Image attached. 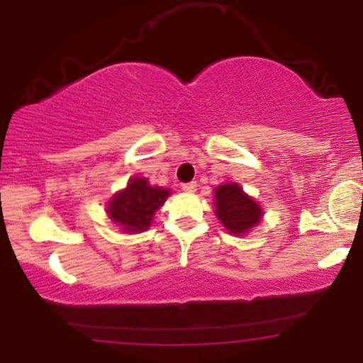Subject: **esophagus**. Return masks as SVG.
<instances>
[{
    "mask_svg": "<svg viewBox=\"0 0 363 363\" xmlns=\"http://www.w3.org/2000/svg\"><path fill=\"white\" fill-rule=\"evenodd\" d=\"M196 182H187V184H182V191H184V193H194L196 191Z\"/></svg>",
    "mask_w": 363,
    "mask_h": 363,
    "instance_id": "esophagus-1",
    "label": "esophagus"
}]
</instances>
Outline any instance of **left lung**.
<instances>
[{
    "mask_svg": "<svg viewBox=\"0 0 363 363\" xmlns=\"http://www.w3.org/2000/svg\"><path fill=\"white\" fill-rule=\"evenodd\" d=\"M215 215L232 235H245L262 220V208L237 182L215 187Z\"/></svg>",
    "mask_w": 363,
    "mask_h": 363,
    "instance_id": "obj_1",
    "label": "left lung"
}]
</instances>
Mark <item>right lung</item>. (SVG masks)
Returning a JSON list of instances; mask_svg holds the SVG:
<instances>
[{
  "mask_svg": "<svg viewBox=\"0 0 363 363\" xmlns=\"http://www.w3.org/2000/svg\"><path fill=\"white\" fill-rule=\"evenodd\" d=\"M170 194V189L150 184L147 177H131L128 186L107 201L106 213L124 234H141L148 230L157 210Z\"/></svg>",
  "mask_w": 363,
  "mask_h": 363,
  "instance_id": "1",
  "label": "right lung"
}]
</instances>
